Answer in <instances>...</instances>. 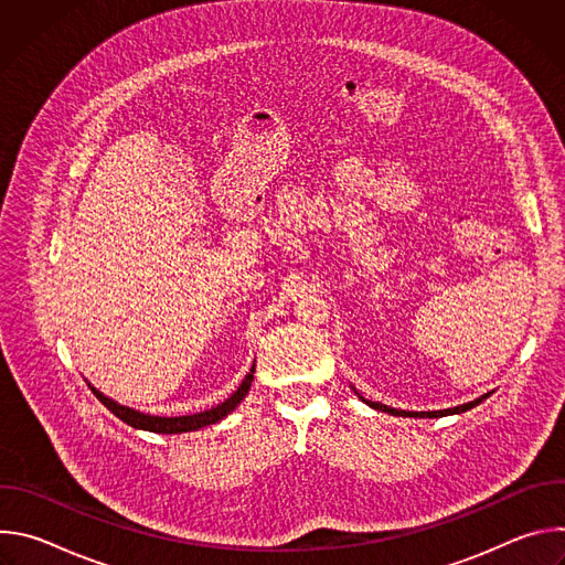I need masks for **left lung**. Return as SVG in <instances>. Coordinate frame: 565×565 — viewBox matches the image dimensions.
<instances>
[{
  "label": "left lung",
  "instance_id": "1",
  "mask_svg": "<svg viewBox=\"0 0 565 565\" xmlns=\"http://www.w3.org/2000/svg\"><path fill=\"white\" fill-rule=\"evenodd\" d=\"M353 391H355V388H353ZM355 393H358V391H355ZM490 393H492V391H490ZM490 393L480 395V397H476V399H471V402H465V405H458V407H451V409H440V412H402V409L386 407V405H382V402H371V399L362 397L360 393H358V397H360L362 402H366V405H369L371 409H377V412H384V414H391V416H405V418H443V416H458V414H465V412L473 409L476 405H480L482 399L490 397Z\"/></svg>",
  "mask_w": 565,
  "mask_h": 565
}]
</instances>
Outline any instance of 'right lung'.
<instances>
[{
  "mask_svg": "<svg viewBox=\"0 0 565 565\" xmlns=\"http://www.w3.org/2000/svg\"><path fill=\"white\" fill-rule=\"evenodd\" d=\"M255 380V364L250 369V373L244 377V382L238 384V388L225 399L221 402V405L207 409V412H201V414H192V416H174V418H168V416H151V414H142V412H136L131 407H125V405H118L116 399L107 397L103 391H98L96 386L89 384V388L94 391V395L103 402V405L116 416L120 418L122 423H127L129 427L134 429H142V431H151V434H188V431H199L207 425H214L218 420H223L225 416H230L238 405L241 399H244L250 391V384Z\"/></svg>",
  "mask_w": 565,
  "mask_h": 565,
  "instance_id": "1",
  "label": "right lung"
}]
</instances>
